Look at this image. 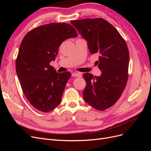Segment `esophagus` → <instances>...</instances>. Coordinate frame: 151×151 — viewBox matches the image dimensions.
I'll return each instance as SVG.
<instances>
[{
    "mask_svg": "<svg viewBox=\"0 0 151 151\" xmlns=\"http://www.w3.org/2000/svg\"><path fill=\"white\" fill-rule=\"evenodd\" d=\"M72 76L81 77H82V74L80 72H74V73H73V74H72Z\"/></svg>",
    "mask_w": 151,
    "mask_h": 151,
    "instance_id": "obj_1",
    "label": "esophagus"
}]
</instances>
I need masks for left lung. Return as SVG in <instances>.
Returning a JSON list of instances; mask_svg holds the SVG:
<instances>
[{
	"instance_id": "obj_1",
	"label": "left lung",
	"mask_w": 151,
	"mask_h": 151,
	"mask_svg": "<svg viewBox=\"0 0 151 151\" xmlns=\"http://www.w3.org/2000/svg\"><path fill=\"white\" fill-rule=\"evenodd\" d=\"M71 23L87 40L90 53L100 55L96 63L101 75L84 73L83 98L94 109L104 111L116 103L126 87L129 63L127 43L115 27L103 18L72 20Z\"/></svg>"
}]
</instances>
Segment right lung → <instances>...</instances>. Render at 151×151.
Masks as SVG:
<instances>
[{"mask_svg": "<svg viewBox=\"0 0 151 151\" xmlns=\"http://www.w3.org/2000/svg\"><path fill=\"white\" fill-rule=\"evenodd\" d=\"M77 36L70 24L50 23L35 28L22 40L16 58V72L22 92L38 110L47 113L60 104L71 74L57 72L50 63L55 60L63 42Z\"/></svg>", "mask_w": 151, "mask_h": 151, "instance_id": "add662e5", "label": "right lung"}]
</instances>
